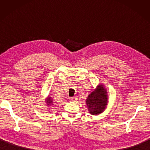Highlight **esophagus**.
<instances>
[{
    "instance_id": "esophagus-1",
    "label": "esophagus",
    "mask_w": 150,
    "mask_h": 150,
    "mask_svg": "<svg viewBox=\"0 0 150 150\" xmlns=\"http://www.w3.org/2000/svg\"><path fill=\"white\" fill-rule=\"evenodd\" d=\"M77 100V98L76 97L69 98V100L70 101H75V100Z\"/></svg>"
}]
</instances>
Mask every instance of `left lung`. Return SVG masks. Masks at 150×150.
Here are the masks:
<instances>
[{"instance_id": "obj_1", "label": "left lung", "mask_w": 150, "mask_h": 150, "mask_svg": "<svg viewBox=\"0 0 150 150\" xmlns=\"http://www.w3.org/2000/svg\"><path fill=\"white\" fill-rule=\"evenodd\" d=\"M108 99L106 88L103 84H98L86 100L89 113L97 115L103 113L107 107Z\"/></svg>"}]
</instances>
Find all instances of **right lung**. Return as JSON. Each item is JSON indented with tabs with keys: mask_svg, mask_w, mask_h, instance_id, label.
Wrapping results in <instances>:
<instances>
[{
	"mask_svg": "<svg viewBox=\"0 0 150 150\" xmlns=\"http://www.w3.org/2000/svg\"><path fill=\"white\" fill-rule=\"evenodd\" d=\"M45 103H46V106H48L49 108H50V106H53V104H54V102H53L52 97H51V96H50V95H49V96L46 98ZM48 110H50V108H49ZM50 111H49V112H50Z\"/></svg>",
	"mask_w": 150,
	"mask_h": 150,
	"instance_id": "right-lung-1",
	"label": "right lung"
}]
</instances>
